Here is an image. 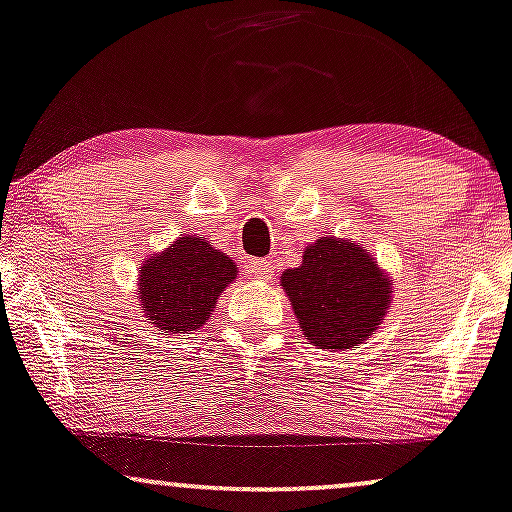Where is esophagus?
<instances>
[{"label":"esophagus","instance_id":"obj_1","mask_svg":"<svg viewBox=\"0 0 512 512\" xmlns=\"http://www.w3.org/2000/svg\"><path fill=\"white\" fill-rule=\"evenodd\" d=\"M248 271H250V276L260 278V281H269V278L274 276V267H271V262H267V260H250Z\"/></svg>","mask_w":512,"mask_h":512}]
</instances>
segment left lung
<instances>
[{
    "mask_svg": "<svg viewBox=\"0 0 512 512\" xmlns=\"http://www.w3.org/2000/svg\"><path fill=\"white\" fill-rule=\"evenodd\" d=\"M281 286L304 338L333 352L368 340L392 300L390 276L357 243L335 236L307 245L300 267L283 271Z\"/></svg>",
    "mask_w": 512,
    "mask_h": 512,
    "instance_id": "left-lung-1",
    "label": "left lung"
}]
</instances>
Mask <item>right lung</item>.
<instances>
[{"label":"right lung","instance_id":"right-lung-1","mask_svg":"<svg viewBox=\"0 0 512 512\" xmlns=\"http://www.w3.org/2000/svg\"><path fill=\"white\" fill-rule=\"evenodd\" d=\"M238 274L236 262L196 236H181L155 252L139 269V302L160 331L179 333L205 326L222 290Z\"/></svg>","mask_w":512,"mask_h":512}]
</instances>
